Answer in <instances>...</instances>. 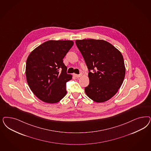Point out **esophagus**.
I'll list each match as a JSON object with an SVG mask.
<instances>
[{
  "instance_id": "1",
  "label": "esophagus",
  "mask_w": 151,
  "mask_h": 151,
  "mask_svg": "<svg viewBox=\"0 0 151 151\" xmlns=\"http://www.w3.org/2000/svg\"><path fill=\"white\" fill-rule=\"evenodd\" d=\"M74 75V77H77V78H79V77H81L82 76V73H81L80 74H73Z\"/></svg>"
}]
</instances>
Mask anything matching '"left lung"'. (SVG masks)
Listing matches in <instances>:
<instances>
[{
	"instance_id": "8db88e82",
	"label": "left lung",
	"mask_w": 151,
	"mask_h": 151,
	"mask_svg": "<svg viewBox=\"0 0 151 151\" xmlns=\"http://www.w3.org/2000/svg\"><path fill=\"white\" fill-rule=\"evenodd\" d=\"M89 71V83L84 90L93 101L104 102L113 97L122 86L126 74L121 52L102 39L76 40Z\"/></svg>"
}]
</instances>
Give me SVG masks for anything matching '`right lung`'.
Listing matches in <instances>:
<instances>
[{"mask_svg":"<svg viewBox=\"0 0 151 151\" xmlns=\"http://www.w3.org/2000/svg\"><path fill=\"white\" fill-rule=\"evenodd\" d=\"M73 44L72 40H50L29 54L26 62L27 81L42 101L55 103L66 95V83L72 79V75L67 73L63 59Z\"/></svg>","mask_w":151,"mask_h":151,"instance_id":"add662e5","label":"right lung"}]
</instances>
